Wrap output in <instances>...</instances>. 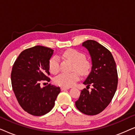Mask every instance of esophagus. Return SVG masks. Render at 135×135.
<instances>
[{
  "label": "esophagus",
  "instance_id": "esophagus-1",
  "mask_svg": "<svg viewBox=\"0 0 135 135\" xmlns=\"http://www.w3.org/2000/svg\"><path fill=\"white\" fill-rule=\"evenodd\" d=\"M69 87H65V86H61V90H62V91H64V90H68L69 89Z\"/></svg>",
  "mask_w": 135,
  "mask_h": 135
}]
</instances>
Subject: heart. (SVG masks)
Instances as JSON below:
<instances>
[{"mask_svg": "<svg viewBox=\"0 0 135 135\" xmlns=\"http://www.w3.org/2000/svg\"><path fill=\"white\" fill-rule=\"evenodd\" d=\"M64 58L73 63L71 73L61 74L54 79L55 84L60 86L69 87L73 86L79 80L80 75L85 76L89 74L91 69V62L85 58V55L74 49H69L62 54ZM49 70L51 73L56 74L60 71V59L57 56H53L49 62Z\"/></svg>", "mask_w": 135, "mask_h": 135, "instance_id": "b5f03b06", "label": "heart"}]
</instances>
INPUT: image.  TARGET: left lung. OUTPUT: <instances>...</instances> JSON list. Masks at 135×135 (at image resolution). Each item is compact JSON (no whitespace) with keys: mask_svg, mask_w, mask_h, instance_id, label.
<instances>
[{"mask_svg":"<svg viewBox=\"0 0 135 135\" xmlns=\"http://www.w3.org/2000/svg\"><path fill=\"white\" fill-rule=\"evenodd\" d=\"M83 47L89 51L91 58V71L84 81L86 89L81 91L75 101L76 108L86 115L100 113L113 98L117 87L118 75L115 62L110 51L95 40L83 42ZM91 84L92 91L87 87Z\"/></svg>","mask_w":135,"mask_h":135,"instance_id":"left-lung-1","label":"left lung"}]
</instances>
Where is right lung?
Masks as SVG:
<instances>
[{
  "instance_id": "right-lung-1",
  "label": "right lung",
  "mask_w": 135,
  "mask_h": 135,
  "mask_svg": "<svg viewBox=\"0 0 135 135\" xmlns=\"http://www.w3.org/2000/svg\"><path fill=\"white\" fill-rule=\"evenodd\" d=\"M53 51L40 45L26 49L13 66V90L21 108L31 115L41 116L49 112L61 91L60 87L50 84L40 87L42 82L50 80L49 62Z\"/></svg>"
}]
</instances>
